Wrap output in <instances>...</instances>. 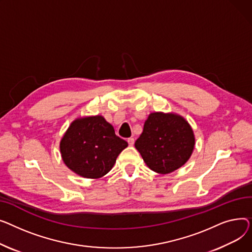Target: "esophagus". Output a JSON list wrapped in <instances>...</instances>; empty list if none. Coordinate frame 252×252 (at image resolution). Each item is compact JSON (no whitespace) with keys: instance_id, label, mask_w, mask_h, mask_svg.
<instances>
[{"instance_id":"34e87169","label":"esophagus","mask_w":252,"mask_h":252,"mask_svg":"<svg viewBox=\"0 0 252 252\" xmlns=\"http://www.w3.org/2000/svg\"><path fill=\"white\" fill-rule=\"evenodd\" d=\"M127 141H128V144H129L130 146H132L133 144H134V138L130 137V138H128V139H127Z\"/></svg>"}]
</instances>
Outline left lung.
<instances>
[{
	"instance_id": "left-lung-1",
	"label": "left lung",
	"mask_w": 252,
	"mask_h": 252,
	"mask_svg": "<svg viewBox=\"0 0 252 252\" xmlns=\"http://www.w3.org/2000/svg\"><path fill=\"white\" fill-rule=\"evenodd\" d=\"M194 142L193 131L182 117L152 113L144 122L135 147L151 170L169 174L189 159Z\"/></svg>"
}]
</instances>
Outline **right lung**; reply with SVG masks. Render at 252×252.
<instances>
[{"mask_svg":"<svg viewBox=\"0 0 252 252\" xmlns=\"http://www.w3.org/2000/svg\"><path fill=\"white\" fill-rule=\"evenodd\" d=\"M128 146L101 116L77 119L63 136L60 150L66 166L84 178H100Z\"/></svg>","mask_w":252,"mask_h":252,"instance_id":"right-lung-1","label":"right lung"}]
</instances>
